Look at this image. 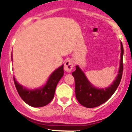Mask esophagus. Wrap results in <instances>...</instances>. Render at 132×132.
Returning <instances> with one entry per match:
<instances>
[{"mask_svg":"<svg viewBox=\"0 0 132 132\" xmlns=\"http://www.w3.org/2000/svg\"><path fill=\"white\" fill-rule=\"evenodd\" d=\"M73 68V62L71 59H67L65 61L64 64V69L65 71L71 72Z\"/></svg>","mask_w":132,"mask_h":132,"instance_id":"obj_1","label":"esophagus"}]
</instances>
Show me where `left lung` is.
Returning a JSON list of instances; mask_svg holds the SVG:
<instances>
[{
  "instance_id": "obj_1",
  "label": "left lung",
  "mask_w": 132,
  "mask_h": 132,
  "mask_svg": "<svg viewBox=\"0 0 132 132\" xmlns=\"http://www.w3.org/2000/svg\"><path fill=\"white\" fill-rule=\"evenodd\" d=\"M123 48L121 42V59L118 75L112 85L105 89H100L94 87L87 80L83 72L76 66V70L72 73L75 79V94L79 103L87 108H94L106 102L112 96L120 85L123 69Z\"/></svg>"
}]
</instances>
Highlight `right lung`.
Returning <instances> with one entry per match:
<instances>
[{
    "mask_svg": "<svg viewBox=\"0 0 132 132\" xmlns=\"http://www.w3.org/2000/svg\"><path fill=\"white\" fill-rule=\"evenodd\" d=\"M63 65L53 72L46 85L43 88L28 90L19 85L13 77L14 85L20 96L28 105L33 107H42L47 105L54 97L55 91L58 82L63 75Z\"/></svg>",
    "mask_w": 132,
    "mask_h": 132,
    "instance_id": "obj_1",
    "label": "right lung"
}]
</instances>
